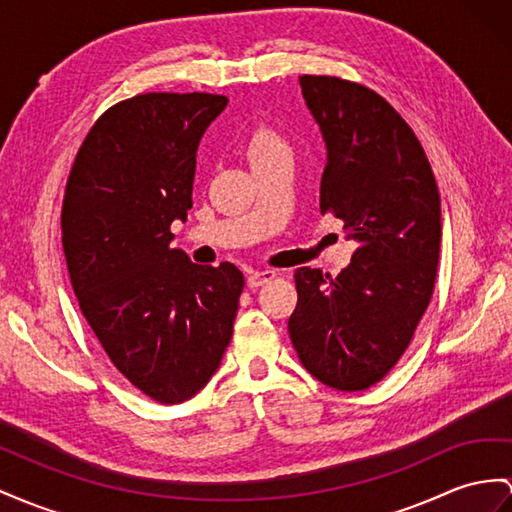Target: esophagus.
I'll return each instance as SVG.
<instances>
[{
    "label": "esophagus",
    "instance_id": "esophagus-1",
    "mask_svg": "<svg viewBox=\"0 0 512 512\" xmlns=\"http://www.w3.org/2000/svg\"><path fill=\"white\" fill-rule=\"evenodd\" d=\"M274 277H277V274H274V270H253L251 274H248L246 283H248V287H259V285L272 281Z\"/></svg>",
    "mask_w": 512,
    "mask_h": 512
}]
</instances>
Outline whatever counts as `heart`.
<instances>
[{
	"mask_svg": "<svg viewBox=\"0 0 512 512\" xmlns=\"http://www.w3.org/2000/svg\"><path fill=\"white\" fill-rule=\"evenodd\" d=\"M246 160L251 164V168L277 160H292V149L277 131L261 127L246 142Z\"/></svg>",
	"mask_w": 512,
	"mask_h": 512,
	"instance_id": "b5f03b06",
	"label": "heart"
}]
</instances>
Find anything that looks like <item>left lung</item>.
I'll list each match as a JSON object with an SVG mask.
<instances>
[{
	"label": "left lung",
	"mask_w": 512,
	"mask_h": 512,
	"mask_svg": "<svg viewBox=\"0 0 512 512\" xmlns=\"http://www.w3.org/2000/svg\"><path fill=\"white\" fill-rule=\"evenodd\" d=\"M300 88L326 149L320 212L357 242L331 279L298 268L287 322L305 370L339 391H361L396 365L435 287L441 201L413 129L374 90L326 75Z\"/></svg>",
	"instance_id": "obj_1"
}]
</instances>
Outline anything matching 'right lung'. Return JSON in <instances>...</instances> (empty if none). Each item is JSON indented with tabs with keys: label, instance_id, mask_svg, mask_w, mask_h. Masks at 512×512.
Listing matches in <instances>:
<instances>
[{
	"label": "right lung",
	"instance_id": "obj_1",
	"mask_svg": "<svg viewBox=\"0 0 512 512\" xmlns=\"http://www.w3.org/2000/svg\"><path fill=\"white\" fill-rule=\"evenodd\" d=\"M229 99L149 93L116 103L75 157L62 246L80 309L131 385L162 404L220 368L244 290L229 261L192 264L170 225L192 207L196 151Z\"/></svg>",
	"mask_w": 512,
	"mask_h": 512
}]
</instances>
